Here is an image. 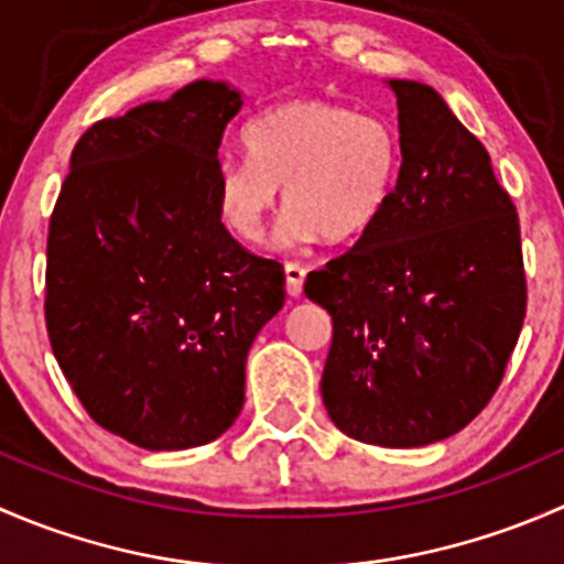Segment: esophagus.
<instances>
[{"label": "esophagus", "instance_id": "obj_1", "mask_svg": "<svg viewBox=\"0 0 564 564\" xmlns=\"http://www.w3.org/2000/svg\"><path fill=\"white\" fill-rule=\"evenodd\" d=\"M283 272H286L289 297H300V294H303V283H305V267L303 264H286L283 267Z\"/></svg>", "mask_w": 564, "mask_h": 564}]
</instances>
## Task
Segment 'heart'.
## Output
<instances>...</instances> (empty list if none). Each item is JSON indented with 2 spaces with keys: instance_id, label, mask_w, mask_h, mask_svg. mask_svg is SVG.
I'll return each instance as SVG.
<instances>
[{
  "instance_id": "heart-1",
  "label": "heart",
  "mask_w": 564,
  "mask_h": 564,
  "mask_svg": "<svg viewBox=\"0 0 564 564\" xmlns=\"http://www.w3.org/2000/svg\"><path fill=\"white\" fill-rule=\"evenodd\" d=\"M248 158L215 169L218 218L237 240L256 242L283 198L292 207L278 246L351 242L373 229L395 191L401 147L377 113L318 98L286 100L246 128Z\"/></svg>"
}]
</instances>
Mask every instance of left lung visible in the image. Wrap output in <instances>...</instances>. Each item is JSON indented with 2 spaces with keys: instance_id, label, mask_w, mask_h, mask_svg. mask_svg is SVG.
Returning <instances> with one entry per match:
<instances>
[{
  "instance_id": "8db88e82",
  "label": "left lung",
  "mask_w": 564,
  "mask_h": 564,
  "mask_svg": "<svg viewBox=\"0 0 564 564\" xmlns=\"http://www.w3.org/2000/svg\"><path fill=\"white\" fill-rule=\"evenodd\" d=\"M401 169L382 218L311 272L333 316L329 420L379 447L458 434L505 377L527 314L521 229L486 147L434 87L390 78Z\"/></svg>"
}]
</instances>
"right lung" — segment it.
Here are the masks:
<instances>
[{
    "label": "right lung",
    "mask_w": 564,
    "mask_h": 564,
    "mask_svg": "<svg viewBox=\"0 0 564 564\" xmlns=\"http://www.w3.org/2000/svg\"><path fill=\"white\" fill-rule=\"evenodd\" d=\"M246 100L193 82L78 139L48 226L45 324L89 417L144 451L218 440L283 308V267L220 224L215 169Z\"/></svg>",
    "instance_id": "obj_1"
}]
</instances>
